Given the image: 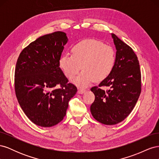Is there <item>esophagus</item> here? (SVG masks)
<instances>
[{
  "label": "esophagus",
  "instance_id": "obj_1",
  "mask_svg": "<svg viewBox=\"0 0 159 159\" xmlns=\"http://www.w3.org/2000/svg\"><path fill=\"white\" fill-rule=\"evenodd\" d=\"M85 91V89H84V88H78V93H84Z\"/></svg>",
  "mask_w": 159,
  "mask_h": 159
}]
</instances>
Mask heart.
<instances>
[{
  "mask_svg": "<svg viewBox=\"0 0 159 159\" xmlns=\"http://www.w3.org/2000/svg\"><path fill=\"white\" fill-rule=\"evenodd\" d=\"M71 55L60 57L58 64L65 75L71 80L81 69L83 71L74 80L81 86L89 84L94 79H105L112 71L115 62V54L112 47L104 45L95 39H87L74 45Z\"/></svg>",
  "mask_w": 159,
  "mask_h": 159,
  "instance_id": "heart-1",
  "label": "heart"
}]
</instances>
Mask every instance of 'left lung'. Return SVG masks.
<instances>
[{
  "instance_id": "8db88e82",
  "label": "left lung",
  "mask_w": 159,
  "mask_h": 159,
  "mask_svg": "<svg viewBox=\"0 0 159 159\" xmlns=\"http://www.w3.org/2000/svg\"><path fill=\"white\" fill-rule=\"evenodd\" d=\"M116 48L113 68L99 85L91 89L95 101L90 107L92 116L99 123L116 125L131 113L141 91L140 66L133 49L114 34H111ZM107 86L105 91L100 88Z\"/></svg>"
}]
</instances>
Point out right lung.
<instances>
[{
	"instance_id": "1",
	"label": "right lung",
	"mask_w": 159,
	"mask_h": 159,
	"mask_svg": "<svg viewBox=\"0 0 159 159\" xmlns=\"http://www.w3.org/2000/svg\"><path fill=\"white\" fill-rule=\"evenodd\" d=\"M68 42L63 32L46 34L30 43L18 58L14 74L16 98L24 113L38 126L50 127L61 121L69 101L77 92L58 64Z\"/></svg>"
}]
</instances>
